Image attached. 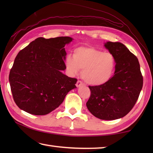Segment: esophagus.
<instances>
[{
    "label": "esophagus",
    "mask_w": 153,
    "mask_h": 153,
    "mask_svg": "<svg viewBox=\"0 0 153 153\" xmlns=\"http://www.w3.org/2000/svg\"><path fill=\"white\" fill-rule=\"evenodd\" d=\"M82 85H83V83H82V82H81V81H79V80L77 81V83H76V86H77V87L82 86Z\"/></svg>",
    "instance_id": "34e87169"
}]
</instances>
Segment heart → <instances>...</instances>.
Returning a JSON list of instances; mask_svg holds the SVG:
<instances>
[{
  "mask_svg": "<svg viewBox=\"0 0 153 153\" xmlns=\"http://www.w3.org/2000/svg\"><path fill=\"white\" fill-rule=\"evenodd\" d=\"M68 72L75 76L82 70V77L86 83L99 86L112 78L116 68V60L110 52H102L93 47H80L74 51L73 57L65 60Z\"/></svg>",
  "mask_w": 153,
  "mask_h": 153,
  "instance_id": "obj_1",
  "label": "heart"
}]
</instances>
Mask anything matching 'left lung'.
<instances>
[{
  "label": "left lung",
  "instance_id": "8db88e82",
  "mask_svg": "<svg viewBox=\"0 0 153 153\" xmlns=\"http://www.w3.org/2000/svg\"><path fill=\"white\" fill-rule=\"evenodd\" d=\"M105 47L115 57L114 75L104 85L89 86L91 95L86 105L97 118L113 120L131 111L139 98L143 78L137 58L124 45L108 41Z\"/></svg>",
  "mask_w": 153,
  "mask_h": 153
}]
</instances>
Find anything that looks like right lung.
Returning <instances> with one entry per match:
<instances>
[{
	"mask_svg": "<svg viewBox=\"0 0 153 153\" xmlns=\"http://www.w3.org/2000/svg\"><path fill=\"white\" fill-rule=\"evenodd\" d=\"M72 38H37L19 52L9 74L15 103L34 115H46L59 106L77 79L62 73Z\"/></svg>",
	"mask_w": 153,
	"mask_h": 153,
	"instance_id": "obj_1",
	"label": "right lung"
}]
</instances>
